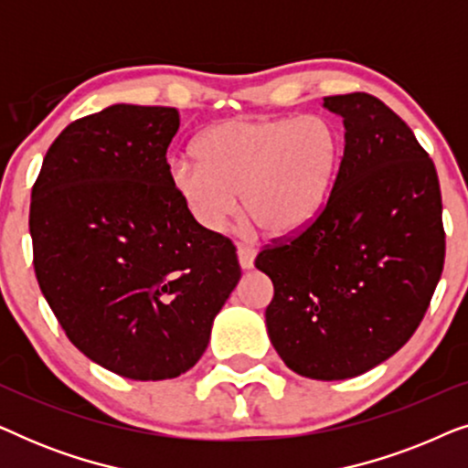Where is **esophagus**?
Segmentation results:
<instances>
[{
  "label": "esophagus",
  "instance_id": "obj_1",
  "mask_svg": "<svg viewBox=\"0 0 468 468\" xmlns=\"http://www.w3.org/2000/svg\"><path fill=\"white\" fill-rule=\"evenodd\" d=\"M236 253H239V264L242 271H251L253 261H255V249L247 247V245H239Z\"/></svg>",
  "mask_w": 468,
  "mask_h": 468
}]
</instances>
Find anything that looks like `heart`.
<instances>
[{
    "label": "heart",
    "mask_w": 468,
    "mask_h": 468,
    "mask_svg": "<svg viewBox=\"0 0 468 468\" xmlns=\"http://www.w3.org/2000/svg\"><path fill=\"white\" fill-rule=\"evenodd\" d=\"M343 133L324 117L221 121L178 155L168 178L191 219L219 232L242 207L272 239H293L328 207L343 162Z\"/></svg>",
    "instance_id": "heart-1"
}]
</instances>
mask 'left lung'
<instances>
[{
	"label": "left lung",
	"mask_w": 468,
	"mask_h": 468,
	"mask_svg": "<svg viewBox=\"0 0 468 468\" xmlns=\"http://www.w3.org/2000/svg\"><path fill=\"white\" fill-rule=\"evenodd\" d=\"M345 125V151L322 217L266 247L255 268L274 296L272 347L293 373L351 379L418 330L445 261L441 189L411 127L368 93L324 98Z\"/></svg>",
	"instance_id": "obj_1"
}]
</instances>
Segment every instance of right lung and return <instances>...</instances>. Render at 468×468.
Here are the masks:
<instances>
[{"mask_svg": "<svg viewBox=\"0 0 468 468\" xmlns=\"http://www.w3.org/2000/svg\"><path fill=\"white\" fill-rule=\"evenodd\" d=\"M178 125L164 106L89 114L50 144L31 189L44 298L76 349L133 381L187 373L240 281L232 240L197 226L172 189Z\"/></svg>", "mask_w": 468, "mask_h": 468, "instance_id": "right-lung-1", "label": "right lung"}]
</instances>
